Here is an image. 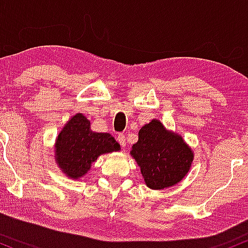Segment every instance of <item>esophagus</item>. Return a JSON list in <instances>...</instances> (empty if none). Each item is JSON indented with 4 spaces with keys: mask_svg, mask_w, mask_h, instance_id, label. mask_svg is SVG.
Returning <instances> with one entry per match:
<instances>
[{
    "mask_svg": "<svg viewBox=\"0 0 248 248\" xmlns=\"http://www.w3.org/2000/svg\"><path fill=\"white\" fill-rule=\"evenodd\" d=\"M117 140H118V143L123 147L125 146V144H126V137H125V135H123V133H119V135L117 136Z\"/></svg>",
    "mask_w": 248,
    "mask_h": 248,
    "instance_id": "obj_1",
    "label": "esophagus"
}]
</instances>
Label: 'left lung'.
Wrapping results in <instances>:
<instances>
[{
  "instance_id": "1",
  "label": "left lung",
  "mask_w": 248,
  "mask_h": 248,
  "mask_svg": "<svg viewBox=\"0 0 248 248\" xmlns=\"http://www.w3.org/2000/svg\"><path fill=\"white\" fill-rule=\"evenodd\" d=\"M130 154L140 168L146 186L152 190L178 184L193 161V151L182 136L168 131L157 119L139 130L138 141Z\"/></svg>"
}]
</instances>
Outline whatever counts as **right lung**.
<instances>
[{"instance_id":"right-lung-1","label":"right lung","mask_w":248,"mask_h":248,"mask_svg":"<svg viewBox=\"0 0 248 248\" xmlns=\"http://www.w3.org/2000/svg\"><path fill=\"white\" fill-rule=\"evenodd\" d=\"M119 150L121 145L112 136L91 131L90 121L82 113H77L58 133L55 159L65 176L79 179L88 173L91 164L99 155Z\"/></svg>"}]
</instances>
